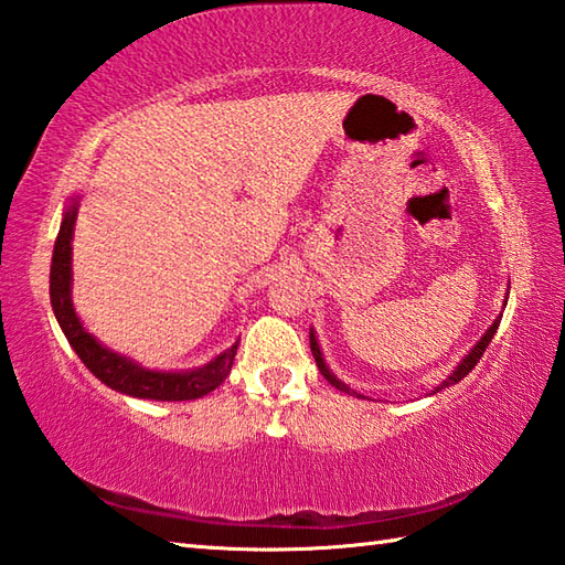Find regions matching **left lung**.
Returning <instances> with one entry per match:
<instances>
[{
	"label": "left lung",
	"mask_w": 565,
	"mask_h": 565,
	"mask_svg": "<svg viewBox=\"0 0 565 565\" xmlns=\"http://www.w3.org/2000/svg\"><path fill=\"white\" fill-rule=\"evenodd\" d=\"M510 290V287H508ZM508 302V299H505ZM503 317V315H500ZM500 317L491 323V329H488L481 338H479V343H476L471 350H469V355H463V360L459 362V365L452 370V374H449V377L440 384V386H435L433 388V394H437V392H443L445 386H452V384H457V382H461L463 377H467V374L479 365V360H481V355L486 353V348H488V343L493 341V335H495V331H498V323H500ZM309 345H311V355H315V360H317V367H319V372L323 374V380L329 382L331 386H335L338 392H345V394H350V396H358V398H362V394H358V392H353V388H350L348 384H343L341 380L335 377V374L329 370V365H326V360H323V355H321V348H319V341H317V335H315V329L309 331Z\"/></svg>",
	"instance_id": "1"
}]
</instances>
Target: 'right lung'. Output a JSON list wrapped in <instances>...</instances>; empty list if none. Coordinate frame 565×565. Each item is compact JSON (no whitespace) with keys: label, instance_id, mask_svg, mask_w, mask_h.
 I'll return each instance as SVG.
<instances>
[{"label":"right lung","instance_id":"obj_1","mask_svg":"<svg viewBox=\"0 0 565 565\" xmlns=\"http://www.w3.org/2000/svg\"><path fill=\"white\" fill-rule=\"evenodd\" d=\"M77 207L79 198H72L65 215H62L60 234L53 250V266H50V305H53L55 319L62 333L67 335L74 353H77L84 365L94 372V377L102 380L106 386L116 388V392L135 398L193 401L215 392V388L227 380L239 341L224 350V353H220L215 360H210L203 367L161 372L142 367L140 362L106 348L84 329V323L79 321L72 305V236L74 222H77Z\"/></svg>","mask_w":565,"mask_h":565}]
</instances>
